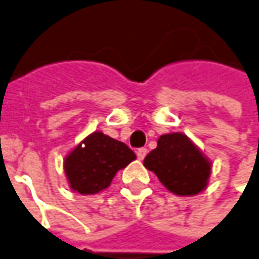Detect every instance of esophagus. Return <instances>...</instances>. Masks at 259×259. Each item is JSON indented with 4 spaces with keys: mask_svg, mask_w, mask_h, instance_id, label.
Returning <instances> with one entry per match:
<instances>
[{
    "mask_svg": "<svg viewBox=\"0 0 259 259\" xmlns=\"http://www.w3.org/2000/svg\"><path fill=\"white\" fill-rule=\"evenodd\" d=\"M136 154H137V158H139V160H143V158L146 157V154H147V148H139V150L136 151Z\"/></svg>",
    "mask_w": 259,
    "mask_h": 259,
    "instance_id": "esophagus-1",
    "label": "esophagus"
}]
</instances>
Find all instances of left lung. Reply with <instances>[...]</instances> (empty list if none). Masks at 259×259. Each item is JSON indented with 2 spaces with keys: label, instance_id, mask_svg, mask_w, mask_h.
Segmentation results:
<instances>
[{
  "label": "left lung",
  "instance_id": "left-lung-1",
  "mask_svg": "<svg viewBox=\"0 0 259 259\" xmlns=\"http://www.w3.org/2000/svg\"><path fill=\"white\" fill-rule=\"evenodd\" d=\"M144 167L157 175L169 192L195 196L209 184L211 162L184 133L160 136L157 147L144 158Z\"/></svg>",
  "mask_w": 259,
  "mask_h": 259
}]
</instances>
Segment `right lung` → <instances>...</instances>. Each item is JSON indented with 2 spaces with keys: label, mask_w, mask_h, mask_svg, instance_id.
<instances>
[{
  "label": "right lung",
  "mask_w": 259,
  "mask_h": 259,
  "mask_svg": "<svg viewBox=\"0 0 259 259\" xmlns=\"http://www.w3.org/2000/svg\"><path fill=\"white\" fill-rule=\"evenodd\" d=\"M135 160L136 154L124 143L94 132L67 154L63 167L71 191L95 195L106 189L117 171Z\"/></svg>",
  "instance_id": "add662e5"
}]
</instances>
